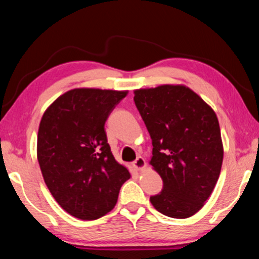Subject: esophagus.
I'll list each match as a JSON object with an SVG mask.
<instances>
[{"instance_id": "34e87169", "label": "esophagus", "mask_w": 259, "mask_h": 259, "mask_svg": "<svg viewBox=\"0 0 259 259\" xmlns=\"http://www.w3.org/2000/svg\"><path fill=\"white\" fill-rule=\"evenodd\" d=\"M134 165H135V168L137 169V170H143L146 166V161H145V159H144V157L138 156L137 159L135 160Z\"/></svg>"}]
</instances>
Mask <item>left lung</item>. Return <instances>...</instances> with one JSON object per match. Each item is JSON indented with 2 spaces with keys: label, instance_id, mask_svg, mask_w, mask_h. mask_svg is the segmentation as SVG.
<instances>
[{
  "label": "left lung",
  "instance_id": "obj_1",
  "mask_svg": "<svg viewBox=\"0 0 259 259\" xmlns=\"http://www.w3.org/2000/svg\"><path fill=\"white\" fill-rule=\"evenodd\" d=\"M134 100L152 139L150 163L163 181L151 203L168 217H191L221 174L224 150L216 113L181 84L135 90Z\"/></svg>",
  "mask_w": 259,
  "mask_h": 259
}]
</instances>
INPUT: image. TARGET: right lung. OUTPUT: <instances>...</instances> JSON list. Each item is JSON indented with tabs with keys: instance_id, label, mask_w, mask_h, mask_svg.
<instances>
[{
	"instance_id": "1",
	"label": "right lung",
	"mask_w": 259,
	"mask_h": 259,
	"mask_svg": "<svg viewBox=\"0 0 259 259\" xmlns=\"http://www.w3.org/2000/svg\"><path fill=\"white\" fill-rule=\"evenodd\" d=\"M128 91L69 90L43 114L37 134L42 176L58 204L83 221L115 207L129 170L111 152L105 122Z\"/></svg>"
}]
</instances>
